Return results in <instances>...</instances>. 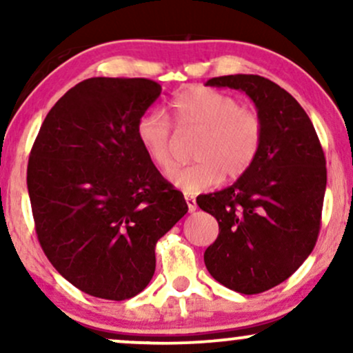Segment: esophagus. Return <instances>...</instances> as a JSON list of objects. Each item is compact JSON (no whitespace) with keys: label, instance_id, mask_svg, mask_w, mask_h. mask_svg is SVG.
<instances>
[{"label":"esophagus","instance_id":"obj_1","mask_svg":"<svg viewBox=\"0 0 353 353\" xmlns=\"http://www.w3.org/2000/svg\"><path fill=\"white\" fill-rule=\"evenodd\" d=\"M185 202H188V208H189V212H194V210L197 209V204H196V199H194L192 196H185Z\"/></svg>","mask_w":353,"mask_h":353}]
</instances>
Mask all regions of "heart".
<instances>
[{"label":"heart","instance_id":"obj_1","mask_svg":"<svg viewBox=\"0 0 353 353\" xmlns=\"http://www.w3.org/2000/svg\"><path fill=\"white\" fill-rule=\"evenodd\" d=\"M177 131L201 132L194 145L197 163L174 168L168 179L188 194L216 188L222 179H239L252 168L264 141V121L255 109L210 88H190L171 103ZM136 136L149 161L159 169L172 164L174 129L163 111H148Z\"/></svg>","mask_w":353,"mask_h":353}]
</instances>
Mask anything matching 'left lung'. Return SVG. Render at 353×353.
Listing matches in <instances>:
<instances>
[{
	"mask_svg": "<svg viewBox=\"0 0 353 353\" xmlns=\"http://www.w3.org/2000/svg\"><path fill=\"white\" fill-rule=\"evenodd\" d=\"M241 89L264 121V141L252 168L229 188L197 197L219 222L204 252L209 274L236 292L252 295L287 281L314 250L320 230L327 168L314 124L285 89L257 74L209 79Z\"/></svg>",
	"mask_w": 353,
	"mask_h": 353,
	"instance_id": "1",
	"label": "left lung"
}]
</instances>
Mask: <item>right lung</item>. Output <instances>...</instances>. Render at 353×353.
Wrapping results in <instances>:
<instances>
[{
    "label": "right lung",
    "instance_id": "obj_1",
    "mask_svg": "<svg viewBox=\"0 0 353 353\" xmlns=\"http://www.w3.org/2000/svg\"><path fill=\"white\" fill-rule=\"evenodd\" d=\"M163 88L144 78H89L43 121L28 192L41 249L92 297L125 301L151 282L156 244L188 212L161 176L136 125Z\"/></svg>",
    "mask_w": 353,
    "mask_h": 353
}]
</instances>
